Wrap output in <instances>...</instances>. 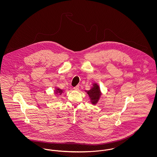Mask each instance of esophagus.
Instances as JSON below:
<instances>
[{"instance_id":"esophagus-1","label":"esophagus","mask_w":157,"mask_h":157,"mask_svg":"<svg viewBox=\"0 0 157 157\" xmlns=\"http://www.w3.org/2000/svg\"><path fill=\"white\" fill-rule=\"evenodd\" d=\"M74 89L75 90H79V85H77V86H76L74 88Z\"/></svg>"}]
</instances>
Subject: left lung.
I'll return each instance as SVG.
<instances>
[{
  "label": "left lung",
  "mask_w": 157,
  "mask_h": 157,
  "mask_svg": "<svg viewBox=\"0 0 157 157\" xmlns=\"http://www.w3.org/2000/svg\"><path fill=\"white\" fill-rule=\"evenodd\" d=\"M85 91L89 95V97L90 99V102L92 103V104H97L102 94L100 88L97 83H94L93 87H92L90 90Z\"/></svg>",
  "instance_id": "8db88e82"
}]
</instances>
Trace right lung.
Segmentation results:
<instances>
[{"mask_svg": "<svg viewBox=\"0 0 157 157\" xmlns=\"http://www.w3.org/2000/svg\"><path fill=\"white\" fill-rule=\"evenodd\" d=\"M63 90H60V88H56V90H55V94H59V95H61L62 93H63Z\"/></svg>", "mask_w": 157, "mask_h": 157, "instance_id": "right-lung-1", "label": "right lung"}]
</instances>
